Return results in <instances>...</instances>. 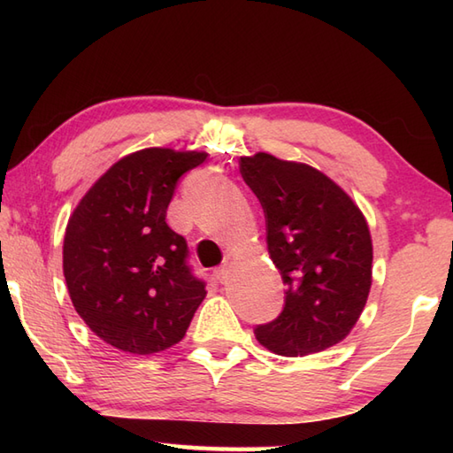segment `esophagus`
<instances>
[{"label":"esophagus","instance_id":"obj_1","mask_svg":"<svg viewBox=\"0 0 453 453\" xmlns=\"http://www.w3.org/2000/svg\"><path fill=\"white\" fill-rule=\"evenodd\" d=\"M214 276H216V280L218 282H227V278H229V266L227 265H224V266H218L216 271H214Z\"/></svg>","mask_w":453,"mask_h":453}]
</instances>
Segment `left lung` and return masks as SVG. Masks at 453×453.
<instances>
[{
	"label": "left lung",
	"instance_id": "1",
	"mask_svg": "<svg viewBox=\"0 0 453 453\" xmlns=\"http://www.w3.org/2000/svg\"><path fill=\"white\" fill-rule=\"evenodd\" d=\"M261 202L266 245L286 284L284 310L258 325V342L305 356L341 342L358 321L372 286V237L360 208L321 171L258 151L239 161Z\"/></svg>",
	"mask_w": 453,
	"mask_h": 453
}]
</instances>
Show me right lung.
Returning a JSON list of instances; mask_svg holds the SVG:
<instances>
[{
    "label": "right lung",
    "instance_id": "add662e5",
    "mask_svg": "<svg viewBox=\"0 0 453 453\" xmlns=\"http://www.w3.org/2000/svg\"><path fill=\"white\" fill-rule=\"evenodd\" d=\"M206 157L134 151L85 192L67 221V292L85 325L114 349L143 356L177 344L206 297L187 263L185 237L165 221L179 179Z\"/></svg>",
    "mask_w": 453,
    "mask_h": 453
}]
</instances>
